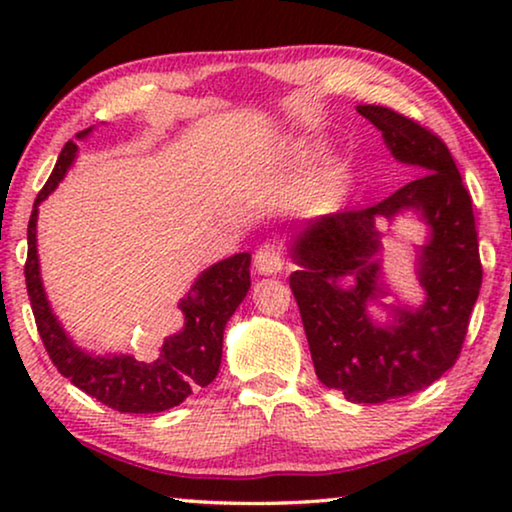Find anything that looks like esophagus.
Segmentation results:
<instances>
[{"label": "esophagus", "instance_id": "esophagus-1", "mask_svg": "<svg viewBox=\"0 0 512 512\" xmlns=\"http://www.w3.org/2000/svg\"><path fill=\"white\" fill-rule=\"evenodd\" d=\"M254 268L258 275H263V277H272V275H277V272H282V268H284L282 251H279V247H275V244H265V247L256 251Z\"/></svg>", "mask_w": 512, "mask_h": 512}]
</instances>
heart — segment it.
<instances>
[{"instance_id": "b5f03b06", "label": "heart", "mask_w": 512, "mask_h": 512, "mask_svg": "<svg viewBox=\"0 0 512 512\" xmlns=\"http://www.w3.org/2000/svg\"><path fill=\"white\" fill-rule=\"evenodd\" d=\"M305 163V153H298V156H289V158H284V160H279V170H296V167H300ZM345 179V170H335L331 177H328V186L326 188H333V186H338L340 181Z\"/></svg>"}]
</instances>
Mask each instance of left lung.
Here are the masks:
<instances>
[{
	"label": "left lung",
	"instance_id": "left-lung-1",
	"mask_svg": "<svg viewBox=\"0 0 512 512\" xmlns=\"http://www.w3.org/2000/svg\"><path fill=\"white\" fill-rule=\"evenodd\" d=\"M398 163L419 177L387 200L356 212L298 223L289 256L298 265L291 291L303 317L317 377L352 403H384L436 382L457 361L468 317L482 284L471 195L436 135L387 107H356ZM415 213L427 226L418 245V281L425 293L412 306L381 272L380 222ZM394 295L391 306L383 298ZM380 306L387 320L375 318Z\"/></svg>",
	"mask_w": 512,
	"mask_h": 512
}]
</instances>
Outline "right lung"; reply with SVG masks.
Segmentation results:
<instances>
[{
  "label": "right lung",
  "instance_id": "1",
  "mask_svg": "<svg viewBox=\"0 0 512 512\" xmlns=\"http://www.w3.org/2000/svg\"><path fill=\"white\" fill-rule=\"evenodd\" d=\"M90 132L93 128L79 132L76 139H86ZM76 153H79L76 142H67L53 174L34 200L30 226H27L25 284L39 335L55 368L67 380H72L74 387L86 391L100 403L118 412H135V415L170 410L184 403L195 389L207 387L219 375L223 331L251 286V254L242 251V254L223 258L195 277L191 291L179 300L184 326L181 331L167 335L158 359L137 361L135 356L121 352H88L76 345L72 335L55 317L44 282H41L37 251L39 205L65 179L69 167L74 165Z\"/></svg>",
  "mask_w": 512,
  "mask_h": 512
}]
</instances>
